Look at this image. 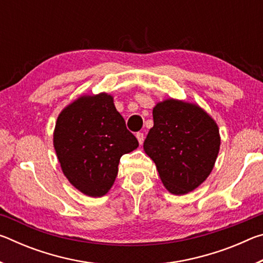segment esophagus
I'll return each instance as SVG.
<instances>
[{"label": "esophagus", "mask_w": 263, "mask_h": 263, "mask_svg": "<svg viewBox=\"0 0 263 263\" xmlns=\"http://www.w3.org/2000/svg\"><path fill=\"white\" fill-rule=\"evenodd\" d=\"M136 137H137L138 141H139V144L141 145L142 142H144V140H145V136H144V133H141V132H138L137 135H136Z\"/></svg>", "instance_id": "1"}]
</instances>
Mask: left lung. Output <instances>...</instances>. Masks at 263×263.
Masks as SVG:
<instances>
[{
    "instance_id": "obj_1",
    "label": "left lung",
    "mask_w": 263,
    "mask_h": 263,
    "mask_svg": "<svg viewBox=\"0 0 263 263\" xmlns=\"http://www.w3.org/2000/svg\"><path fill=\"white\" fill-rule=\"evenodd\" d=\"M154 125L144 141L163 185L185 195L208 179L220 148L219 128L201 106L168 99L153 108Z\"/></svg>"
}]
</instances>
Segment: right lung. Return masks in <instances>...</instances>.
<instances>
[{"label":"right lung","instance_id":"obj_1","mask_svg":"<svg viewBox=\"0 0 263 263\" xmlns=\"http://www.w3.org/2000/svg\"><path fill=\"white\" fill-rule=\"evenodd\" d=\"M53 145L64 175L90 197L108 193L122 155L139 146L106 92L80 96L66 106L58 116Z\"/></svg>","mask_w":263,"mask_h":263}]
</instances>
